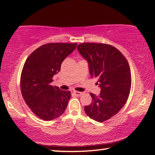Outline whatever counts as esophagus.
Returning a JSON list of instances; mask_svg holds the SVG:
<instances>
[{
	"instance_id": "34e87169",
	"label": "esophagus",
	"mask_w": 155,
	"mask_h": 155,
	"mask_svg": "<svg viewBox=\"0 0 155 155\" xmlns=\"http://www.w3.org/2000/svg\"><path fill=\"white\" fill-rule=\"evenodd\" d=\"M74 94H75L76 96H80L81 95H83V92H81V91H74Z\"/></svg>"
}]
</instances>
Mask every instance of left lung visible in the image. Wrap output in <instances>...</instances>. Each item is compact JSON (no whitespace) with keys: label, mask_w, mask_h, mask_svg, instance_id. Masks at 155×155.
Segmentation results:
<instances>
[{"label":"left lung","mask_w":155,"mask_h":155,"mask_svg":"<svg viewBox=\"0 0 155 155\" xmlns=\"http://www.w3.org/2000/svg\"><path fill=\"white\" fill-rule=\"evenodd\" d=\"M77 49L88 63L91 77L98 80L101 87L99 95L90 94L92 102L85 107V112L95 121H106L127 103L131 86L129 65L118 50L108 44L83 43Z\"/></svg>","instance_id":"1"}]
</instances>
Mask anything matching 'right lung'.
Segmentation results:
<instances>
[{"label":"right lung","mask_w":155,"mask_h":155,"mask_svg":"<svg viewBox=\"0 0 155 155\" xmlns=\"http://www.w3.org/2000/svg\"><path fill=\"white\" fill-rule=\"evenodd\" d=\"M77 44L50 43L39 47L26 60L20 89L25 103L40 118L50 121L61 115L71 97L70 91L52 86V77Z\"/></svg>","instance_id":"add662e5"}]
</instances>
